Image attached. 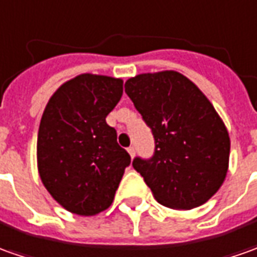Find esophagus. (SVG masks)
Instances as JSON below:
<instances>
[{
    "mask_svg": "<svg viewBox=\"0 0 257 257\" xmlns=\"http://www.w3.org/2000/svg\"><path fill=\"white\" fill-rule=\"evenodd\" d=\"M128 153L131 155V158H134V156H135V148H134V146H129Z\"/></svg>",
    "mask_w": 257,
    "mask_h": 257,
    "instance_id": "1",
    "label": "esophagus"
}]
</instances>
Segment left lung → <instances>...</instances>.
<instances>
[{
	"instance_id": "8db88e82",
	"label": "left lung",
	"mask_w": 257,
	"mask_h": 257,
	"mask_svg": "<svg viewBox=\"0 0 257 257\" xmlns=\"http://www.w3.org/2000/svg\"><path fill=\"white\" fill-rule=\"evenodd\" d=\"M125 92L155 139L151 158L132 162L155 198L177 209L208 201L224 183L231 149L212 104L177 71L129 78Z\"/></svg>"
}]
</instances>
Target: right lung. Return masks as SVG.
Instances as JSON below:
<instances>
[{"label": "right lung", "instance_id": "add662e5", "mask_svg": "<svg viewBox=\"0 0 257 257\" xmlns=\"http://www.w3.org/2000/svg\"><path fill=\"white\" fill-rule=\"evenodd\" d=\"M119 78L81 74L49 99L38 132L42 183L64 208L95 215L114 200L131 156L105 118L123 92Z\"/></svg>", "mask_w": 257, "mask_h": 257}]
</instances>
